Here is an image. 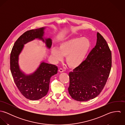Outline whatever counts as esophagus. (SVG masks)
I'll return each mask as SVG.
<instances>
[{"label":"esophagus","mask_w":125,"mask_h":125,"mask_svg":"<svg viewBox=\"0 0 125 125\" xmlns=\"http://www.w3.org/2000/svg\"><path fill=\"white\" fill-rule=\"evenodd\" d=\"M59 71L60 72H61V73H62V72H64V70H63L62 68H60L59 70Z\"/></svg>","instance_id":"obj_1"}]
</instances>
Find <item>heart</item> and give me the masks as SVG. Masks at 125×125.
Listing matches in <instances>:
<instances>
[{"instance_id": "1", "label": "heart", "mask_w": 125, "mask_h": 125, "mask_svg": "<svg viewBox=\"0 0 125 125\" xmlns=\"http://www.w3.org/2000/svg\"><path fill=\"white\" fill-rule=\"evenodd\" d=\"M91 47L87 37H75L62 42L59 48L53 47L52 55L55 62L61 61L66 56V62L71 68L80 66L85 60Z\"/></svg>"}]
</instances>
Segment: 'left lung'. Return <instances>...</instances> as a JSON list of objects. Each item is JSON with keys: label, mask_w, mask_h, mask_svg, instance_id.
I'll return each mask as SVG.
<instances>
[{"label": "left lung", "mask_w": 125, "mask_h": 125, "mask_svg": "<svg viewBox=\"0 0 125 125\" xmlns=\"http://www.w3.org/2000/svg\"><path fill=\"white\" fill-rule=\"evenodd\" d=\"M95 47L79 66L69 73L72 98L85 102L96 97L104 89L112 66V54L106 40L97 34Z\"/></svg>", "instance_id": "8db88e82"}]
</instances>
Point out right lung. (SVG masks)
<instances>
[{
	"label": "right lung",
	"instance_id": "obj_1",
	"mask_svg": "<svg viewBox=\"0 0 125 125\" xmlns=\"http://www.w3.org/2000/svg\"><path fill=\"white\" fill-rule=\"evenodd\" d=\"M45 28L46 27H43L24 33L15 42L10 56V68L14 81L22 95L32 101L40 99L47 95L49 89L50 79L57 73L58 67L42 62L33 73L26 74L20 68L19 56L24 45L35 39L45 42L48 49L51 48L52 40L44 36Z\"/></svg>",
	"mask_w": 125,
	"mask_h": 125
}]
</instances>
